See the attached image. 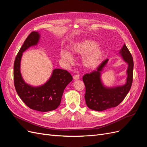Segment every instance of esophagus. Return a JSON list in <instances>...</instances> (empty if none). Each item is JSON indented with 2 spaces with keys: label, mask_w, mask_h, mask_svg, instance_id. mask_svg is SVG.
Returning a JSON list of instances; mask_svg holds the SVG:
<instances>
[{
  "label": "esophagus",
  "mask_w": 147,
  "mask_h": 147,
  "mask_svg": "<svg viewBox=\"0 0 147 147\" xmlns=\"http://www.w3.org/2000/svg\"><path fill=\"white\" fill-rule=\"evenodd\" d=\"M73 78L74 80H78L80 78V76L78 75H75L73 77Z\"/></svg>",
  "instance_id": "obj_1"
}]
</instances>
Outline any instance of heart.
Masks as SVG:
<instances>
[{
  "mask_svg": "<svg viewBox=\"0 0 147 147\" xmlns=\"http://www.w3.org/2000/svg\"><path fill=\"white\" fill-rule=\"evenodd\" d=\"M71 51L74 54L84 55L82 58L83 65L88 69H93L97 66L103 56L102 48L97 46V43L91 40H84L75 43L71 46ZM62 58L69 62H72L74 57L68 50L63 49L61 51Z\"/></svg>",
  "mask_w": 147,
  "mask_h": 147,
  "instance_id": "obj_1",
  "label": "heart"
}]
</instances>
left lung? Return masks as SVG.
<instances>
[{
    "mask_svg": "<svg viewBox=\"0 0 147 147\" xmlns=\"http://www.w3.org/2000/svg\"><path fill=\"white\" fill-rule=\"evenodd\" d=\"M123 60L127 63L126 83L123 86L113 88L105 87L100 79L101 72L109 59L102 62L97 70L83 75V81L86 88L84 98L89 108L96 111H103L118 106L125 98L132 86L134 62L128 48L124 44L119 51Z\"/></svg>",
    "mask_w": 147,
    "mask_h": 147,
    "instance_id": "left-lung-1",
    "label": "left lung"
}]
</instances>
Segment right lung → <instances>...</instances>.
Instances as JSON below:
<instances>
[{
	"label": "right lung",
	"mask_w": 147,
	"mask_h": 147,
	"mask_svg": "<svg viewBox=\"0 0 147 147\" xmlns=\"http://www.w3.org/2000/svg\"><path fill=\"white\" fill-rule=\"evenodd\" d=\"M39 39L38 32L33 31L25 40L15 60L13 77L15 90L24 104L31 109L45 112L58 107L64 89L73 78L67 70L55 69L51 77L43 85L35 87L24 81L20 72L23 53L29 47L36 45Z\"/></svg>",
	"instance_id": "add662e5"
}]
</instances>
